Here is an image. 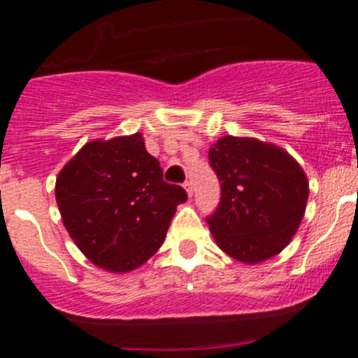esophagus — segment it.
Segmentation results:
<instances>
[{
    "mask_svg": "<svg viewBox=\"0 0 358 358\" xmlns=\"http://www.w3.org/2000/svg\"><path fill=\"white\" fill-rule=\"evenodd\" d=\"M183 189L187 190V194H189V197H192V194H194V189H192V182H189V180H187V182L183 183Z\"/></svg>",
    "mask_w": 358,
    "mask_h": 358,
    "instance_id": "1",
    "label": "esophagus"
}]
</instances>
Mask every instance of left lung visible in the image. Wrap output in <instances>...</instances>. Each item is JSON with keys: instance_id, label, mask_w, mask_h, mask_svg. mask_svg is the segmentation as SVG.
Instances as JSON below:
<instances>
[{"instance_id": "left-lung-1", "label": "left lung", "mask_w": 358, "mask_h": 358, "mask_svg": "<svg viewBox=\"0 0 358 358\" xmlns=\"http://www.w3.org/2000/svg\"><path fill=\"white\" fill-rule=\"evenodd\" d=\"M209 164L222 182L218 209L206 220L218 248L248 265L279 255L305 216L301 166L273 143L232 135L216 140Z\"/></svg>"}]
</instances>
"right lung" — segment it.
<instances>
[{
    "label": "right lung",
    "mask_w": 358,
    "mask_h": 358,
    "mask_svg": "<svg viewBox=\"0 0 358 358\" xmlns=\"http://www.w3.org/2000/svg\"><path fill=\"white\" fill-rule=\"evenodd\" d=\"M62 223L83 255L103 270L138 268L161 248L187 192L162 180L142 133L92 140L57 176Z\"/></svg>",
    "instance_id": "right-lung-1"
}]
</instances>
